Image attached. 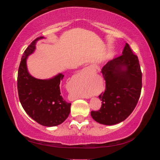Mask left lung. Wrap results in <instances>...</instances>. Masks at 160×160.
Returning <instances> with one entry per match:
<instances>
[{"label": "left lung", "mask_w": 160, "mask_h": 160, "mask_svg": "<svg viewBox=\"0 0 160 160\" xmlns=\"http://www.w3.org/2000/svg\"><path fill=\"white\" fill-rule=\"evenodd\" d=\"M106 89L99 96L102 107L91 112L94 121L103 125H115L128 117L134 110L142 89V72L138 56L126 44L122 55L102 68Z\"/></svg>", "instance_id": "8db88e82"}]
</instances>
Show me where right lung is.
Returning a JSON list of instances; mask_svg holds the SVG:
<instances>
[{
  "label": "right lung",
  "instance_id": "1",
  "mask_svg": "<svg viewBox=\"0 0 160 160\" xmlns=\"http://www.w3.org/2000/svg\"><path fill=\"white\" fill-rule=\"evenodd\" d=\"M34 39L26 48L21 58L18 75L20 102L25 112L38 123L47 127L60 125L68 117L70 103L61 95L60 82L64 75L58 73L49 79H37L32 76L27 66L29 56L34 53L37 41Z\"/></svg>",
  "mask_w": 160,
  "mask_h": 160
}]
</instances>
